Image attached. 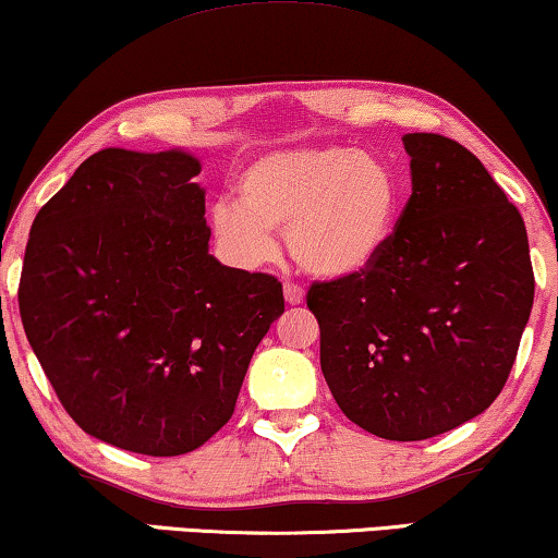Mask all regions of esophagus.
I'll list each match as a JSON object with an SVG mask.
<instances>
[{"label": "esophagus", "mask_w": 558, "mask_h": 558, "mask_svg": "<svg viewBox=\"0 0 558 558\" xmlns=\"http://www.w3.org/2000/svg\"><path fill=\"white\" fill-rule=\"evenodd\" d=\"M284 300L292 304H302L304 302V289L300 284H292V281H287L284 284Z\"/></svg>", "instance_id": "esophagus-1"}]
</instances>
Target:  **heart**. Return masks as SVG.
Wrapping results in <instances>:
<instances>
[{"mask_svg": "<svg viewBox=\"0 0 558 558\" xmlns=\"http://www.w3.org/2000/svg\"><path fill=\"white\" fill-rule=\"evenodd\" d=\"M239 203L213 208V233L239 266L271 262L277 233L319 279L357 277L376 264L401 213V180L386 159L348 147L271 151L235 182Z\"/></svg>", "mask_w": 558, "mask_h": 558, "instance_id": "1", "label": "heart"}]
</instances>
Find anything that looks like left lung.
Instances as JSON below:
<instances>
[{"instance_id":"8db88e82","label":"left lung","mask_w":558,"mask_h":558,"mask_svg":"<svg viewBox=\"0 0 558 558\" xmlns=\"http://www.w3.org/2000/svg\"><path fill=\"white\" fill-rule=\"evenodd\" d=\"M411 197L371 269L315 281L319 365L342 414L393 441L437 437L506 386L533 307L521 213L483 162L407 134Z\"/></svg>"}]
</instances>
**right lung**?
Listing matches in <instances>:
<instances>
[{
	"label": "right lung",
	"instance_id": "1",
	"mask_svg": "<svg viewBox=\"0 0 558 558\" xmlns=\"http://www.w3.org/2000/svg\"><path fill=\"white\" fill-rule=\"evenodd\" d=\"M195 174L185 151H96L35 216L22 264V325L52 391L136 454L205 445L284 312L277 277L208 254Z\"/></svg>",
	"mask_w": 558,
	"mask_h": 558
}]
</instances>
